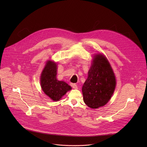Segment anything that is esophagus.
<instances>
[{"label":"esophagus","mask_w":147,"mask_h":147,"mask_svg":"<svg viewBox=\"0 0 147 147\" xmlns=\"http://www.w3.org/2000/svg\"><path fill=\"white\" fill-rule=\"evenodd\" d=\"M70 86L74 89H77V86L76 84H73V83H70Z\"/></svg>","instance_id":"34e87169"}]
</instances>
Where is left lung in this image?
I'll return each mask as SVG.
<instances>
[{
	"instance_id": "1",
	"label": "left lung",
	"mask_w": 147,
	"mask_h": 147,
	"mask_svg": "<svg viewBox=\"0 0 147 147\" xmlns=\"http://www.w3.org/2000/svg\"><path fill=\"white\" fill-rule=\"evenodd\" d=\"M116 84L113 69L102 54L94 55L88 78L82 87L84 102L92 109L103 107L111 98Z\"/></svg>"
}]
</instances>
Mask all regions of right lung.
I'll return each mask as SVG.
<instances>
[{"label": "right lung", "mask_w": 147, "mask_h": 147, "mask_svg": "<svg viewBox=\"0 0 147 147\" xmlns=\"http://www.w3.org/2000/svg\"><path fill=\"white\" fill-rule=\"evenodd\" d=\"M57 65L48 60L40 75V86L44 93L53 101H58L71 87L66 82L56 78Z\"/></svg>", "instance_id": "right-lung-1"}]
</instances>
